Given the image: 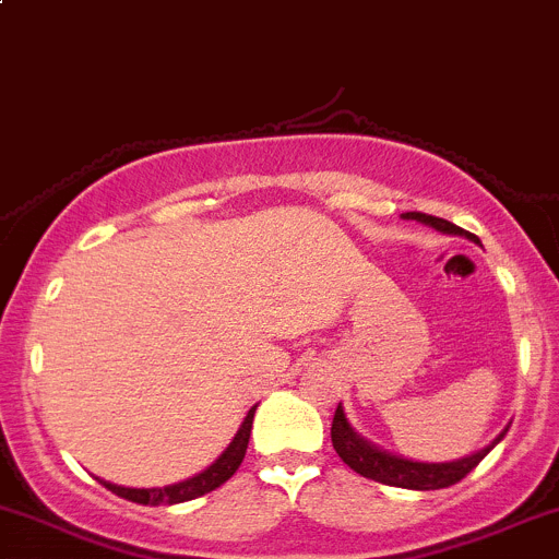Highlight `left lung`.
Here are the masks:
<instances>
[{"label":"left lung","instance_id":"obj_1","mask_svg":"<svg viewBox=\"0 0 559 559\" xmlns=\"http://www.w3.org/2000/svg\"><path fill=\"white\" fill-rule=\"evenodd\" d=\"M403 216H406V219L423 222V225H430L442 233L466 236L461 227H455L453 222H448V219H439V216L417 214V211H412V214H403ZM504 433H508V428H504L502 433L493 439V444L502 442ZM332 444H334V450H337L340 459H343V464H348L356 475H362V477H368V480H376V483H384V486L414 488V491H433V488H448V486H453V483L464 480V477L469 475V472L475 469L483 459H486L488 450L493 448L491 444V448L480 450V453L469 455V459L450 461V464H419V461L397 459V455L381 453V450H376L373 444H368L365 439H359V436L350 430L348 419H345V414H343V406H337V412H334Z\"/></svg>","mask_w":559,"mask_h":559}]
</instances>
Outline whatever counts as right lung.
Instances as JSON below:
<instances>
[{"mask_svg":"<svg viewBox=\"0 0 559 559\" xmlns=\"http://www.w3.org/2000/svg\"><path fill=\"white\" fill-rule=\"evenodd\" d=\"M252 417H254V408H249L247 419H243V425L238 428L230 448H227L225 453L209 466V469L189 477V480L175 483V486H164V488H123V486H111V483H104V486L109 488L111 493H117V497H123L136 504H178V502H189V499L203 497V493L214 491V488H219L222 483L230 480V477L236 475L238 466H241L243 455H247L249 433H252Z\"/></svg>","mask_w":559,"mask_h":559,"instance_id":"1","label":"right lung"}]
</instances>
